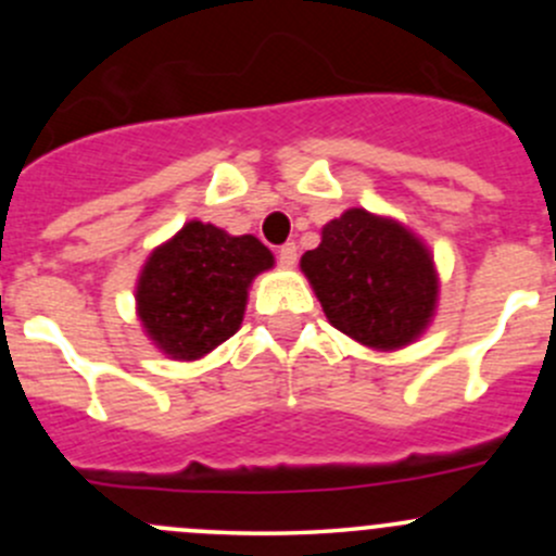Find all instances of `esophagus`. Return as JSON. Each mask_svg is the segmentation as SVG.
<instances>
[{
  "mask_svg": "<svg viewBox=\"0 0 556 556\" xmlns=\"http://www.w3.org/2000/svg\"><path fill=\"white\" fill-rule=\"evenodd\" d=\"M295 261H299V250H295L293 242H288V244L279 247V263H282L285 268L295 266Z\"/></svg>",
  "mask_w": 556,
  "mask_h": 556,
  "instance_id": "obj_1",
  "label": "esophagus"
}]
</instances>
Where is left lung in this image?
<instances>
[{"instance_id": "8db88e82", "label": "left lung", "mask_w": 556, "mask_h": 556, "mask_svg": "<svg viewBox=\"0 0 556 556\" xmlns=\"http://www.w3.org/2000/svg\"><path fill=\"white\" fill-rule=\"evenodd\" d=\"M301 271L333 328L371 350H401L425 333L439 274L422 239L392 217L346 210L301 257Z\"/></svg>"}]
</instances>
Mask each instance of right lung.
<instances>
[{
	"label": "right lung",
	"mask_w": 556,
	"mask_h": 556,
	"mask_svg": "<svg viewBox=\"0 0 556 556\" xmlns=\"http://www.w3.org/2000/svg\"><path fill=\"white\" fill-rule=\"evenodd\" d=\"M274 266L255 237H231L190 220L150 252L137 282V314L155 346L174 361H199L244 319L252 279Z\"/></svg>",
	"instance_id": "right-lung-1"
}]
</instances>
